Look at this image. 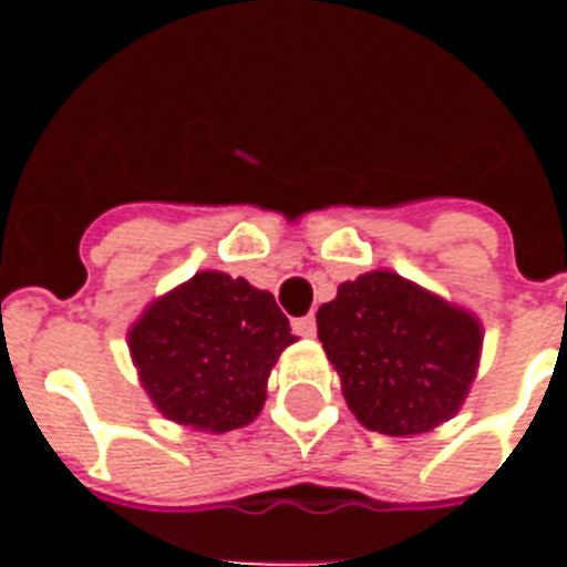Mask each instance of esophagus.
<instances>
[{"label":"esophagus","mask_w":567,"mask_h":567,"mask_svg":"<svg viewBox=\"0 0 567 567\" xmlns=\"http://www.w3.org/2000/svg\"><path fill=\"white\" fill-rule=\"evenodd\" d=\"M292 329L298 334H303V338H312V334L318 332V320H315V315H307V318L292 320Z\"/></svg>","instance_id":"esophagus-1"}]
</instances>
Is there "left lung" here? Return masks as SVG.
Returning a JSON list of instances; mask_svg holds the SVG:
<instances>
[{"mask_svg":"<svg viewBox=\"0 0 567 567\" xmlns=\"http://www.w3.org/2000/svg\"><path fill=\"white\" fill-rule=\"evenodd\" d=\"M318 338L354 417L392 437L452 420L483 349L474 315L389 269L340 284L318 309Z\"/></svg>","mask_w":567,"mask_h":567,"instance_id":"obj_1","label":"left lung"}]
</instances>
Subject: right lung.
<instances>
[{"label":"right lung","instance_id":"obj_1","mask_svg":"<svg viewBox=\"0 0 567 567\" xmlns=\"http://www.w3.org/2000/svg\"><path fill=\"white\" fill-rule=\"evenodd\" d=\"M289 343L295 334L272 295L215 269L155 298L127 332L155 409L213 434L258 417L269 372Z\"/></svg>","mask_w":567,"mask_h":567}]
</instances>
